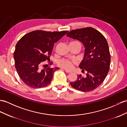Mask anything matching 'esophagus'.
<instances>
[{
  "mask_svg": "<svg viewBox=\"0 0 127 127\" xmlns=\"http://www.w3.org/2000/svg\"><path fill=\"white\" fill-rule=\"evenodd\" d=\"M64 70H65V72L66 73H71V71L70 70H67L66 69H64Z\"/></svg>",
  "mask_w": 127,
  "mask_h": 127,
  "instance_id": "esophagus-1",
  "label": "esophagus"
}]
</instances>
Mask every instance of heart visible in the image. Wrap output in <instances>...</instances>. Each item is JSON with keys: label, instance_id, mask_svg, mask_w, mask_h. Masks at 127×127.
<instances>
[{"label": "heart", "instance_id": "heart-1", "mask_svg": "<svg viewBox=\"0 0 127 127\" xmlns=\"http://www.w3.org/2000/svg\"><path fill=\"white\" fill-rule=\"evenodd\" d=\"M75 64L76 61L75 60H70L66 59H62L58 62L59 66L66 69H72Z\"/></svg>", "mask_w": 127, "mask_h": 127}]
</instances>
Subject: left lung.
I'll return each instance as SVG.
<instances>
[{
    "mask_svg": "<svg viewBox=\"0 0 127 127\" xmlns=\"http://www.w3.org/2000/svg\"><path fill=\"white\" fill-rule=\"evenodd\" d=\"M66 35L79 40L84 46V57L79 67L82 72H87L85 77L79 75L70 85L84 92L94 90L103 82L109 70L110 54L106 38L92 27L72 30Z\"/></svg>",
    "mask_w": 127,
    "mask_h": 127,
    "instance_id": "8db88e82",
    "label": "left lung"
}]
</instances>
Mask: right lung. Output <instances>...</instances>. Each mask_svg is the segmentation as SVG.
<instances>
[{"mask_svg": "<svg viewBox=\"0 0 127 127\" xmlns=\"http://www.w3.org/2000/svg\"><path fill=\"white\" fill-rule=\"evenodd\" d=\"M67 32L34 31L24 35L17 42L13 54L15 67L26 85L39 88L51 83L55 71L59 68L42 69L41 64L48 60L54 43Z\"/></svg>", "mask_w": 127, "mask_h": 127, "instance_id": "1", "label": "right lung"}]
</instances>
